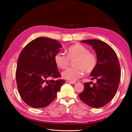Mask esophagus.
Here are the masks:
<instances>
[{
  "instance_id": "34e87169",
  "label": "esophagus",
  "mask_w": 132,
  "mask_h": 132,
  "mask_svg": "<svg viewBox=\"0 0 132 132\" xmlns=\"http://www.w3.org/2000/svg\"><path fill=\"white\" fill-rule=\"evenodd\" d=\"M67 82H69V83H70V84H75L76 83L75 81H67Z\"/></svg>"
}]
</instances>
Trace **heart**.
Returning a JSON list of instances; mask_svg holds the SVG:
<instances>
[{
	"label": "heart",
	"instance_id": "heart-1",
	"mask_svg": "<svg viewBox=\"0 0 132 132\" xmlns=\"http://www.w3.org/2000/svg\"><path fill=\"white\" fill-rule=\"evenodd\" d=\"M66 53L67 56L59 53L54 57L56 65L61 69H66L69 61L76 59L73 63L75 68H68L62 72V76L64 79L76 81L83 76L84 71L86 73H90L97 66V59L95 56L81 44L71 45L67 50Z\"/></svg>",
	"mask_w": 132,
	"mask_h": 132
}]
</instances>
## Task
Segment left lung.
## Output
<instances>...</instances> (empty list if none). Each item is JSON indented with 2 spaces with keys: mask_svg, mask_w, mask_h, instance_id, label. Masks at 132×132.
Instances as JSON below:
<instances>
[{
  "mask_svg": "<svg viewBox=\"0 0 132 132\" xmlns=\"http://www.w3.org/2000/svg\"><path fill=\"white\" fill-rule=\"evenodd\" d=\"M81 42L91 45L97 55V63L90 73L91 80L97 82H85L84 90L79 97L84 103L93 108H101L109 103L117 93L120 75L119 62L112 48L105 42L97 39L82 40Z\"/></svg>",
  "mask_w": 132,
  "mask_h": 132,
  "instance_id": "1",
  "label": "left lung"
}]
</instances>
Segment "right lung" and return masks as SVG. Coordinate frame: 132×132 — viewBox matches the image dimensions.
I'll list each match as a JSON object with an SVG mask.
<instances>
[{
    "label": "right lung",
    "mask_w": 132,
    "mask_h": 132,
    "mask_svg": "<svg viewBox=\"0 0 132 132\" xmlns=\"http://www.w3.org/2000/svg\"><path fill=\"white\" fill-rule=\"evenodd\" d=\"M62 46L55 39L39 37L27 45L20 54L15 77L20 95L28 106H47L65 82L63 80H48L61 76L54 57Z\"/></svg>",
    "instance_id": "right-lung-1"
}]
</instances>
